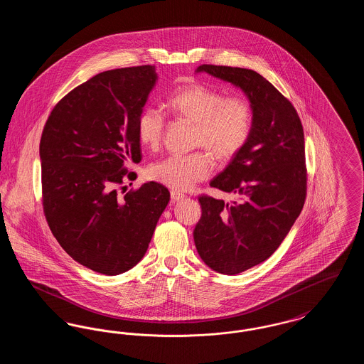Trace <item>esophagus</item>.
Returning a JSON list of instances; mask_svg holds the SVG:
<instances>
[{"instance_id":"obj_1","label":"esophagus","mask_w":364,"mask_h":364,"mask_svg":"<svg viewBox=\"0 0 364 364\" xmlns=\"http://www.w3.org/2000/svg\"><path fill=\"white\" fill-rule=\"evenodd\" d=\"M171 196H172V200H173V202L183 200V199L186 198L184 193H180V192H177V191H172V192H171Z\"/></svg>"}]
</instances>
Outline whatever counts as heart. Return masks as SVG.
I'll list each match as a JSON object with an SVG mask.
<instances>
[{
	"label": "heart",
	"instance_id": "1",
	"mask_svg": "<svg viewBox=\"0 0 364 364\" xmlns=\"http://www.w3.org/2000/svg\"><path fill=\"white\" fill-rule=\"evenodd\" d=\"M169 109L193 124V147L206 149L218 161L237 156L254 128V107L242 95L225 97L221 90L192 83L177 90L168 101ZM166 116L156 107H144L136 122V136L141 146L156 150L165 136ZM207 151L188 156H171L150 166L153 180L174 191H187L213 173L214 162Z\"/></svg>",
	"mask_w": 364,
	"mask_h": 364
}]
</instances>
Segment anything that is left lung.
Segmentation results:
<instances>
[{
    "mask_svg": "<svg viewBox=\"0 0 364 364\" xmlns=\"http://www.w3.org/2000/svg\"><path fill=\"white\" fill-rule=\"evenodd\" d=\"M196 72L240 87L254 107L250 140L210 183L236 199L200 195L202 217L193 230L202 260L233 276L270 258L304 206V132L294 105L258 72L208 64Z\"/></svg>",
    "mask_w": 364,
    "mask_h": 364,
    "instance_id": "1",
    "label": "left lung"
}]
</instances>
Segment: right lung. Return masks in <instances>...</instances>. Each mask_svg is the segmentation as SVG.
I'll return each instance as SVG.
<instances>
[{
    "label": "right lung",
    "mask_w": 364,
    "mask_h": 364,
    "mask_svg": "<svg viewBox=\"0 0 364 364\" xmlns=\"http://www.w3.org/2000/svg\"><path fill=\"white\" fill-rule=\"evenodd\" d=\"M156 82L154 65L95 75L54 106L39 143L53 236L70 258L106 276L138 264L171 199L156 181L119 195L125 164L141 159L136 122Z\"/></svg>",
    "instance_id": "1"
}]
</instances>
